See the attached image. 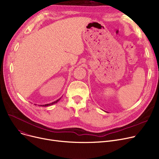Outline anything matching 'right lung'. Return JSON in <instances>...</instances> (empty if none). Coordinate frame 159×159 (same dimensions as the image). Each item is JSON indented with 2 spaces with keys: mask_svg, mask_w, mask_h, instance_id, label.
I'll list each match as a JSON object with an SVG mask.
<instances>
[{
  "mask_svg": "<svg viewBox=\"0 0 159 159\" xmlns=\"http://www.w3.org/2000/svg\"><path fill=\"white\" fill-rule=\"evenodd\" d=\"M59 100V99H58ZM58 100H57V101H55V102H52V103H50V104H45V105H42V106H50V105H52V104H54L55 103H57L58 101Z\"/></svg>",
  "mask_w": 159,
  "mask_h": 159,
  "instance_id": "obj_1",
  "label": "right lung"
}]
</instances>
